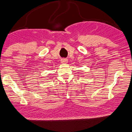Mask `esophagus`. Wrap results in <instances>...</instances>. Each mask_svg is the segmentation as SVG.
<instances>
[{"label": "esophagus", "mask_w": 132, "mask_h": 132, "mask_svg": "<svg viewBox=\"0 0 132 132\" xmlns=\"http://www.w3.org/2000/svg\"><path fill=\"white\" fill-rule=\"evenodd\" d=\"M61 62L62 63V64H65V63H67L68 62L67 59H65V58L62 59V60H61Z\"/></svg>", "instance_id": "esophagus-1"}]
</instances>
